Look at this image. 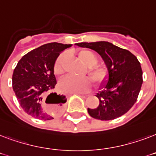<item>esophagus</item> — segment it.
Listing matches in <instances>:
<instances>
[{"label": "esophagus", "instance_id": "esophagus-1", "mask_svg": "<svg viewBox=\"0 0 156 156\" xmlns=\"http://www.w3.org/2000/svg\"><path fill=\"white\" fill-rule=\"evenodd\" d=\"M74 95H87L86 93H74Z\"/></svg>", "mask_w": 156, "mask_h": 156}]
</instances>
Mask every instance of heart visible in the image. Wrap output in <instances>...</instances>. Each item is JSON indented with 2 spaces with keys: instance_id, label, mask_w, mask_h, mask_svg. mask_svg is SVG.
<instances>
[{
  "instance_id": "heart-1",
  "label": "heart",
  "mask_w": 156,
  "mask_h": 156,
  "mask_svg": "<svg viewBox=\"0 0 156 156\" xmlns=\"http://www.w3.org/2000/svg\"><path fill=\"white\" fill-rule=\"evenodd\" d=\"M66 53L61 54L56 59L54 65V73L60 75L63 73V65L66 59ZM78 56L83 63L87 66L88 74L97 85L104 83L108 78V71L103 66H96L98 63L97 56L90 51H81ZM91 81L88 78H78L73 76H66L61 78L58 83L59 90L65 93L86 92L91 87Z\"/></svg>"
}]
</instances>
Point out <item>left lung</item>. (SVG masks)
<instances>
[{"mask_svg": "<svg viewBox=\"0 0 156 156\" xmlns=\"http://www.w3.org/2000/svg\"><path fill=\"white\" fill-rule=\"evenodd\" d=\"M75 45L100 54L108 73L95 95L100 100L99 105L96 108H87L88 113L101 121L113 120L126 113L136 102L143 84V70L137 57L128 50L107 41Z\"/></svg>", "mask_w": 156, "mask_h": 156, "instance_id": "8db88e82", "label": "left lung"}]
</instances>
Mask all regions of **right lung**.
I'll return each mask as SVG.
<instances>
[{
  "label": "right lung",
  "instance_id": "1",
  "mask_svg": "<svg viewBox=\"0 0 156 156\" xmlns=\"http://www.w3.org/2000/svg\"><path fill=\"white\" fill-rule=\"evenodd\" d=\"M71 46L56 42L46 44L24 55L17 64L12 78L13 90L20 106L33 117L44 121L53 119L44 109L43 101L56 84L54 74L56 59ZM48 96H52V102L48 104H54L57 111L64 108L67 100L65 95L51 93Z\"/></svg>",
  "mask_w": 156,
  "mask_h": 156
}]
</instances>
